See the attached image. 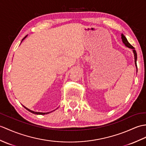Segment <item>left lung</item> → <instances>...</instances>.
I'll return each mask as SVG.
<instances>
[{"mask_svg":"<svg viewBox=\"0 0 146 146\" xmlns=\"http://www.w3.org/2000/svg\"><path fill=\"white\" fill-rule=\"evenodd\" d=\"M121 38H122V40H123V42L124 43V45H126L127 47H128V48H132L133 50V52H134V59H135V66H137V63H136V62H137V53H136V51H135L134 47L132 46L131 44L128 42L127 40L126 39V36H125L123 33L121 34Z\"/></svg>","mask_w":146,"mask_h":146,"instance_id":"left-lung-1","label":"left lung"}]
</instances>
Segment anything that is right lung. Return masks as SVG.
<instances>
[{
    "label": "right lung",
    "mask_w": 146,
    "mask_h": 146,
    "mask_svg": "<svg viewBox=\"0 0 146 146\" xmlns=\"http://www.w3.org/2000/svg\"><path fill=\"white\" fill-rule=\"evenodd\" d=\"M26 36H25V37H24V38H23V39H24V38H25V37H26ZM23 106V107H24V108H25V109H26L27 110H28L29 111H30V112H31V113H33V114H42V115H43V114H48V113H40V112H35V111H32V110H30L29 109H28V108H26V107H25L24 106Z\"/></svg>",
    "instance_id": "add662e5"
}]
</instances>
